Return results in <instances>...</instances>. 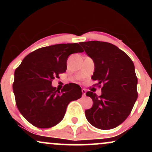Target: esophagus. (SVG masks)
<instances>
[{"instance_id": "esophagus-1", "label": "esophagus", "mask_w": 152, "mask_h": 152, "mask_svg": "<svg viewBox=\"0 0 152 152\" xmlns=\"http://www.w3.org/2000/svg\"><path fill=\"white\" fill-rule=\"evenodd\" d=\"M82 94H83V96H86V90L85 88H82Z\"/></svg>"}]
</instances>
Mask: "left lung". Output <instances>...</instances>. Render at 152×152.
I'll list each match as a JSON object with an SVG mask.
<instances>
[{
  "label": "left lung",
  "mask_w": 152,
  "mask_h": 152,
  "mask_svg": "<svg viewBox=\"0 0 152 152\" xmlns=\"http://www.w3.org/2000/svg\"><path fill=\"white\" fill-rule=\"evenodd\" d=\"M95 68L91 78L102 88V95L91 91L86 95L92 99L93 106L85 111L92 126L103 130L114 129L126 120L138 97L134 63L117 46L98 41L81 42Z\"/></svg>",
  "instance_id": "left-lung-1"
}]
</instances>
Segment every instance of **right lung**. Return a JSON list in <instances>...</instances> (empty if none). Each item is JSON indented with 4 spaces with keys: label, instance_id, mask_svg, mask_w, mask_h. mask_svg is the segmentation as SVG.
I'll use <instances>...</instances> for the list:
<instances>
[{
    "label": "right lung",
    "instance_id": "add662e5",
    "mask_svg": "<svg viewBox=\"0 0 152 152\" xmlns=\"http://www.w3.org/2000/svg\"><path fill=\"white\" fill-rule=\"evenodd\" d=\"M82 52L78 43L43 47L26 56L15 69V103L31 124L41 129L56 126L64 118L69 103L81 98V88L76 83L66 84L61 91L51 83L59 74L66 72L68 57Z\"/></svg>",
    "mask_w": 152,
    "mask_h": 152
}]
</instances>
